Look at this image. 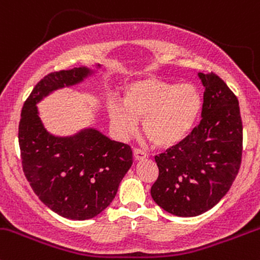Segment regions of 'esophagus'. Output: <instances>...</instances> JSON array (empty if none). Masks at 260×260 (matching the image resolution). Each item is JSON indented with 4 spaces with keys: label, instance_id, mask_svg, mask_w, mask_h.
<instances>
[{
    "label": "esophagus",
    "instance_id": "obj_1",
    "mask_svg": "<svg viewBox=\"0 0 260 260\" xmlns=\"http://www.w3.org/2000/svg\"><path fill=\"white\" fill-rule=\"evenodd\" d=\"M146 157H148V154H146L145 151H143V150L140 149H134V159H135L136 161L145 160Z\"/></svg>",
    "mask_w": 260,
    "mask_h": 260
}]
</instances>
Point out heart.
Here are the masks:
<instances>
[{
    "label": "heart",
    "instance_id": "b5f03b06",
    "mask_svg": "<svg viewBox=\"0 0 260 260\" xmlns=\"http://www.w3.org/2000/svg\"><path fill=\"white\" fill-rule=\"evenodd\" d=\"M122 103L111 100L108 114L117 136L129 138L143 119L146 138L159 148H169L191 133L203 108V98L191 84L144 79L127 84Z\"/></svg>",
    "mask_w": 260,
    "mask_h": 260
}]
</instances>
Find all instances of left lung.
<instances>
[{
    "instance_id": "1",
    "label": "left lung",
    "mask_w": 260,
    "mask_h": 260,
    "mask_svg": "<svg viewBox=\"0 0 260 260\" xmlns=\"http://www.w3.org/2000/svg\"><path fill=\"white\" fill-rule=\"evenodd\" d=\"M204 86L202 121L178 145L155 156L159 176L151 198L168 213L197 216L215 207L235 180L243 151L239 103L213 72H198Z\"/></svg>"
}]
</instances>
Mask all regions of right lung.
<instances>
[{
    "instance_id": "obj_1",
    "label": "right lung",
    "mask_w": 260,
    "mask_h": 260,
    "mask_svg": "<svg viewBox=\"0 0 260 260\" xmlns=\"http://www.w3.org/2000/svg\"><path fill=\"white\" fill-rule=\"evenodd\" d=\"M101 69L86 66L51 72L36 86L21 111L18 143L25 176L42 203L63 218L86 220L110 205L133 165L127 144L85 127L58 136L45 127L37 104L53 91L84 82Z\"/></svg>"
}]
</instances>
